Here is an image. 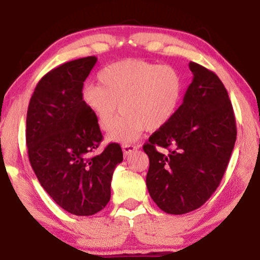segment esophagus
<instances>
[{"mask_svg": "<svg viewBox=\"0 0 260 260\" xmlns=\"http://www.w3.org/2000/svg\"><path fill=\"white\" fill-rule=\"evenodd\" d=\"M137 149H138V147H137V145H133V144H123V145H122V150H123L124 155L131 154L132 151L137 150Z\"/></svg>", "mask_w": 260, "mask_h": 260, "instance_id": "34e87169", "label": "esophagus"}]
</instances>
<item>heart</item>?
Listing matches in <instances>:
<instances>
[{"instance_id": "1", "label": "heart", "mask_w": 260, "mask_h": 260, "mask_svg": "<svg viewBox=\"0 0 260 260\" xmlns=\"http://www.w3.org/2000/svg\"><path fill=\"white\" fill-rule=\"evenodd\" d=\"M99 84H86L82 101L103 131L115 123L118 105L122 112L113 142L136 138L144 129L156 131L174 117L182 96L183 77L177 68L143 59H126L104 67L98 74Z\"/></svg>"}]
</instances>
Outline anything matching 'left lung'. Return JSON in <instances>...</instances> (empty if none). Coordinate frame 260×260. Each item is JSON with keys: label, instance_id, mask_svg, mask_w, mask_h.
Returning <instances> with one entry per match:
<instances>
[{"label": "left lung", "instance_id": "obj_1", "mask_svg": "<svg viewBox=\"0 0 260 260\" xmlns=\"http://www.w3.org/2000/svg\"><path fill=\"white\" fill-rule=\"evenodd\" d=\"M193 80L171 121L149 137L147 187L161 210L181 215L201 208L219 187L234 150L237 128L219 77L189 62ZM157 147L168 149L166 154Z\"/></svg>", "mask_w": 260, "mask_h": 260}]
</instances>
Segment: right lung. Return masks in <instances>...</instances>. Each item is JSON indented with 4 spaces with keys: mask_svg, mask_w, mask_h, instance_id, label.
Masks as SVG:
<instances>
[{
    "mask_svg": "<svg viewBox=\"0 0 260 260\" xmlns=\"http://www.w3.org/2000/svg\"><path fill=\"white\" fill-rule=\"evenodd\" d=\"M98 58L66 62L39 80L26 113V147L39 182L62 209L94 215L111 198L115 168L123 160L120 144L99 148L103 134L82 101V89Z\"/></svg>",
    "mask_w": 260,
    "mask_h": 260,
    "instance_id": "add662e5",
    "label": "right lung"
}]
</instances>
